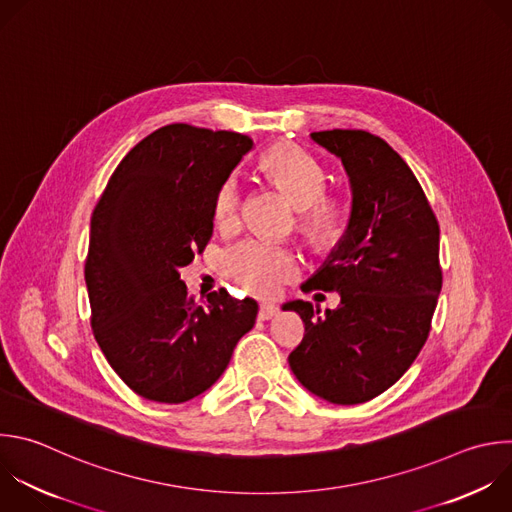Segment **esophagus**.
I'll use <instances>...</instances> for the list:
<instances>
[{"mask_svg":"<svg viewBox=\"0 0 512 512\" xmlns=\"http://www.w3.org/2000/svg\"><path fill=\"white\" fill-rule=\"evenodd\" d=\"M277 313H279V307L273 305V303H261V307H259V319L261 321H267V319L275 317Z\"/></svg>","mask_w":512,"mask_h":512,"instance_id":"1","label":"esophagus"}]
</instances>
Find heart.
I'll return each mask as SVG.
<instances>
[{
  "label": "heart",
  "instance_id": "heart-1",
  "mask_svg": "<svg viewBox=\"0 0 512 512\" xmlns=\"http://www.w3.org/2000/svg\"><path fill=\"white\" fill-rule=\"evenodd\" d=\"M261 170L271 185L291 197L299 213L301 231L317 245L333 243L344 227V205L325 195L323 168L301 148L279 142L263 152ZM243 191L233 175L215 195V223L221 231H235L241 223ZM223 273L255 295H273L299 275L301 255L263 239H245L225 251Z\"/></svg>",
  "mask_w": 512,
  "mask_h": 512
}]
</instances>
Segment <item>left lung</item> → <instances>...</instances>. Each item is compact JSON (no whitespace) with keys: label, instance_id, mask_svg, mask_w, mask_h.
<instances>
[{"label":"left lung","instance_id":"left-lung-1","mask_svg":"<svg viewBox=\"0 0 512 512\" xmlns=\"http://www.w3.org/2000/svg\"><path fill=\"white\" fill-rule=\"evenodd\" d=\"M309 136L342 160L352 207L344 235L307 279V291H337L339 305L323 315L309 301L283 305L305 323L289 368L317 398L352 406L394 386L426 344L442 289L440 227L388 142L339 128Z\"/></svg>","mask_w":512,"mask_h":512}]
</instances>
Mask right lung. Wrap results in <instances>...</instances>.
Returning <instances> with one entry per match:
<instances>
[{"mask_svg": "<svg viewBox=\"0 0 512 512\" xmlns=\"http://www.w3.org/2000/svg\"><path fill=\"white\" fill-rule=\"evenodd\" d=\"M251 146L237 132L162 126L120 160L92 213L84 277L94 337L146 400L207 392L255 325V299L221 289L199 305L179 273L209 243L215 195Z\"/></svg>", "mask_w": 512, "mask_h": 512, "instance_id": "obj_1", "label": "right lung"}]
</instances>
